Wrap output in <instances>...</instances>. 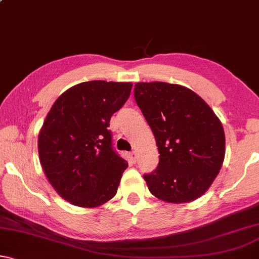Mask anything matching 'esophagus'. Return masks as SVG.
I'll return each mask as SVG.
<instances>
[{
	"instance_id": "obj_1",
	"label": "esophagus",
	"mask_w": 259,
	"mask_h": 259,
	"mask_svg": "<svg viewBox=\"0 0 259 259\" xmlns=\"http://www.w3.org/2000/svg\"><path fill=\"white\" fill-rule=\"evenodd\" d=\"M129 157H130V160H132L133 162H136V157H137L136 151H132V153H130V155H129Z\"/></svg>"
}]
</instances>
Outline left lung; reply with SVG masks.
Masks as SVG:
<instances>
[{
    "instance_id": "left-lung-1",
    "label": "left lung",
    "mask_w": 259,
    "mask_h": 259,
    "mask_svg": "<svg viewBox=\"0 0 259 259\" xmlns=\"http://www.w3.org/2000/svg\"><path fill=\"white\" fill-rule=\"evenodd\" d=\"M135 101L160 153L144 175L151 194L170 204L194 201L211 187L225 157L223 124L191 89L163 81L137 82Z\"/></svg>"
}]
</instances>
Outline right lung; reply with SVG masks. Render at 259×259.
Segmentation results:
<instances>
[{"instance_id":"add662e5","label":"right lung","mask_w":259,"mask_h":259,"mask_svg":"<svg viewBox=\"0 0 259 259\" xmlns=\"http://www.w3.org/2000/svg\"><path fill=\"white\" fill-rule=\"evenodd\" d=\"M132 88L133 82H80L47 113L37 140L39 160L52 187L72 205L95 208L116 195L127 162L113 151L108 126Z\"/></svg>"}]
</instances>
